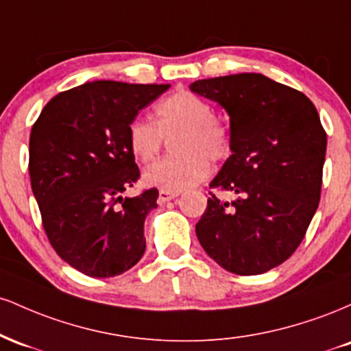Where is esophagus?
<instances>
[{"label": "esophagus", "instance_id": "obj_1", "mask_svg": "<svg viewBox=\"0 0 351 351\" xmlns=\"http://www.w3.org/2000/svg\"><path fill=\"white\" fill-rule=\"evenodd\" d=\"M178 196H180V191H167V189H160L158 201L160 203H167V201L178 198Z\"/></svg>", "mask_w": 351, "mask_h": 351}]
</instances>
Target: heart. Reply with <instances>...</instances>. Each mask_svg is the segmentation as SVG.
Instances as JSON below:
<instances>
[{"label": "heart", "mask_w": 351, "mask_h": 351, "mask_svg": "<svg viewBox=\"0 0 351 351\" xmlns=\"http://www.w3.org/2000/svg\"><path fill=\"white\" fill-rule=\"evenodd\" d=\"M156 120L134 119L128 125V147L138 162L150 163L163 147L165 136H175L171 158L153 163L145 181L167 191H183L206 180L209 162L223 163L232 153V130L215 117L206 99L180 90L155 106Z\"/></svg>", "instance_id": "heart-1"}]
</instances>
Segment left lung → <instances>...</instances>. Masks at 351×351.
I'll return each instance as SVG.
<instances>
[{"mask_svg":"<svg viewBox=\"0 0 351 351\" xmlns=\"http://www.w3.org/2000/svg\"><path fill=\"white\" fill-rule=\"evenodd\" d=\"M231 119L232 155L209 186L196 236L211 259L237 276H257L295 252L320 201L327 134L307 95L263 74L196 80Z\"/></svg>","mask_w":351,"mask_h":351,"instance_id":"1","label":"left lung"}]
</instances>
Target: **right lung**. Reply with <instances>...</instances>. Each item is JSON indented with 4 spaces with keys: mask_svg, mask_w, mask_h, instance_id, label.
I'll return each instance as SVG.
<instances>
[{
    "mask_svg": "<svg viewBox=\"0 0 351 351\" xmlns=\"http://www.w3.org/2000/svg\"><path fill=\"white\" fill-rule=\"evenodd\" d=\"M168 87L87 82L52 97L33 125L29 178L43 228L60 259L86 276H120L142 259L158 189L120 196L140 178L128 125Z\"/></svg>",
    "mask_w": 351,
    "mask_h": 351,
    "instance_id": "obj_1",
    "label": "right lung"
}]
</instances>
